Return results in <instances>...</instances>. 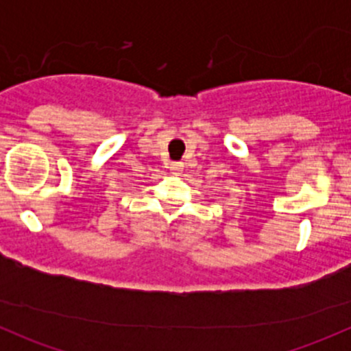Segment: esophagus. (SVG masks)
I'll use <instances>...</instances> for the list:
<instances>
[{
    "mask_svg": "<svg viewBox=\"0 0 351 351\" xmlns=\"http://www.w3.org/2000/svg\"><path fill=\"white\" fill-rule=\"evenodd\" d=\"M169 168H171L173 171H180L183 166H182V162H171V165H169Z\"/></svg>",
    "mask_w": 351,
    "mask_h": 351,
    "instance_id": "esophagus-1",
    "label": "esophagus"
}]
</instances>
